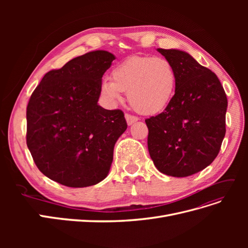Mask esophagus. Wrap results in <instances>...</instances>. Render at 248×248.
Returning a JSON list of instances; mask_svg holds the SVG:
<instances>
[{"label":"esophagus","mask_w":248,"mask_h":248,"mask_svg":"<svg viewBox=\"0 0 248 248\" xmlns=\"http://www.w3.org/2000/svg\"><path fill=\"white\" fill-rule=\"evenodd\" d=\"M125 119H126L127 124H128V125H132L133 123H136V122L139 121V118H138V117L131 116V115H129V114H126V115H125Z\"/></svg>","instance_id":"34e87169"}]
</instances>
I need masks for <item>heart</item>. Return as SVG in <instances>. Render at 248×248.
<instances>
[{
	"instance_id": "b5f03b06",
	"label": "heart",
	"mask_w": 248,
	"mask_h": 248,
	"mask_svg": "<svg viewBox=\"0 0 248 248\" xmlns=\"http://www.w3.org/2000/svg\"><path fill=\"white\" fill-rule=\"evenodd\" d=\"M111 79L101 82V95L110 106L128 93L131 106L141 114L153 115L166 109L174 98L176 72L164 58L131 57L111 71Z\"/></svg>"
}]
</instances>
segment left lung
Here are the masks:
<instances>
[{
  "instance_id": "obj_1",
  "label": "left lung",
  "mask_w": 248,
  "mask_h": 248,
  "mask_svg": "<svg viewBox=\"0 0 248 248\" xmlns=\"http://www.w3.org/2000/svg\"><path fill=\"white\" fill-rule=\"evenodd\" d=\"M174 67L176 91L161 114L146 120L148 150L162 174L188 177L210 166L226 136L228 99L218 78L188 52L157 48Z\"/></svg>"
}]
</instances>
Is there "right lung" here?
<instances>
[{
    "mask_svg": "<svg viewBox=\"0 0 248 248\" xmlns=\"http://www.w3.org/2000/svg\"><path fill=\"white\" fill-rule=\"evenodd\" d=\"M116 57L94 50L41 79L27 108V145L37 168L52 181L74 187L108 175L114 147L127 128L122 110L98 104L102 77Z\"/></svg>",
    "mask_w": 248,
    "mask_h": 248,
    "instance_id": "right-lung-1",
    "label": "right lung"
}]
</instances>
